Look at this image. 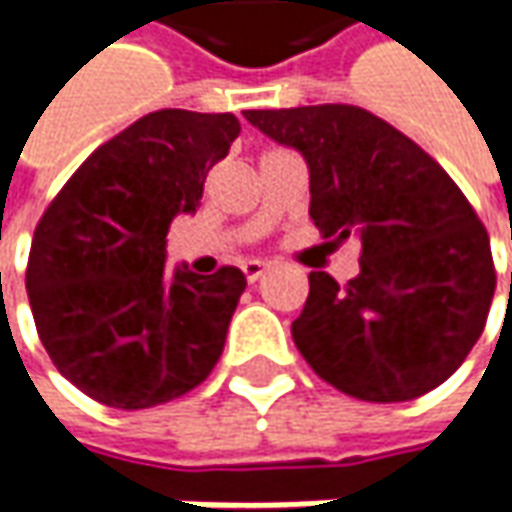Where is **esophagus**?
Masks as SVG:
<instances>
[{
  "label": "esophagus",
  "instance_id": "34e87169",
  "mask_svg": "<svg viewBox=\"0 0 512 512\" xmlns=\"http://www.w3.org/2000/svg\"><path fill=\"white\" fill-rule=\"evenodd\" d=\"M242 270H245V279L253 285V282H259L262 276H265L267 270H270V265H265V262H256V259H250V262H245L242 265Z\"/></svg>",
  "mask_w": 512,
  "mask_h": 512
}]
</instances>
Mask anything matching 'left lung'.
<instances>
[{
  "instance_id": "left-lung-1",
  "label": "left lung",
  "mask_w": 512,
  "mask_h": 512,
  "mask_svg": "<svg viewBox=\"0 0 512 512\" xmlns=\"http://www.w3.org/2000/svg\"><path fill=\"white\" fill-rule=\"evenodd\" d=\"M310 170V219L359 236V276L310 273L293 342L327 384L362 402H410L450 379L482 336L496 270L459 185L402 130L356 105L245 110ZM512 279V276H510Z\"/></svg>"
}]
</instances>
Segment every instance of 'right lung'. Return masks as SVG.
<instances>
[{"label":"right lung","instance_id":"obj_1","mask_svg":"<svg viewBox=\"0 0 512 512\" xmlns=\"http://www.w3.org/2000/svg\"><path fill=\"white\" fill-rule=\"evenodd\" d=\"M239 130L233 113H148L93 150L42 213L25 273L33 322L50 362L90 399L156 407L219 362L245 273L170 276L165 236L179 213H196Z\"/></svg>","mask_w":512,"mask_h":512}]
</instances>
